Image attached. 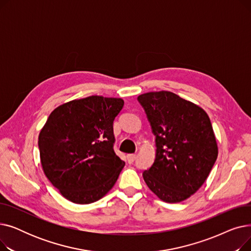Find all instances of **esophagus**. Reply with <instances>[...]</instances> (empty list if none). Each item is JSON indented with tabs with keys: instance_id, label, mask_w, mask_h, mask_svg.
<instances>
[{
	"instance_id": "esophagus-1",
	"label": "esophagus",
	"mask_w": 251,
	"mask_h": 251,
	"mask_svg": "<svg viewBox=\"0 0 251 251\" xmlns=\"http://www.w3.org/2000/svg\"><path fill=\"white\" fill-rule=\"evenodd\" d=\"M135 160H136V154L131 153V154H128V155H127V161H128L129 164H132Z\"/></svg>"
}]
</instances>
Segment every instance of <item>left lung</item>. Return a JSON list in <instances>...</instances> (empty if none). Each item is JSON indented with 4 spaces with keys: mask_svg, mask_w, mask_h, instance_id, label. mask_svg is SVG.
Masks as SVG:
<instances>
[{
    "mask_svg": "<svg viewBox=\"0 0 251 251\" xmlns=\"http://www.w3.org/2000/svg\"><path fill=\"white\" fill-rule=\"evenodd\" d=\"M155 136L152 166L142 176L160 200L175 203L187 200L208 177L218 157L212 123L199 105L171 91L140 95Z\"/></svg>",
    "mask_w": 251,
    "mask_h": 251,
    "instance_id": "obj_1",
    "label": "left lung"
}]
</instances>
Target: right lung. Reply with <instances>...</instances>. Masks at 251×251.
Here are the masks:
<instances>
[{"instance_id":"add662e5","label":"right lung","mask_w":251,"mask_h":251,"mask_svg":"<svg viewBox=\"0 0 251 251\" xmlns=\"http://www.w3.org/2000/svg\"><path fill=\"white\" fill-rule=\"evenodd\" d=\"M124 105L117 98L91 96L63 103L38 135L44 173L74 203L88 204L115 185L125 163L114 151L113 123Z\"/></svg>"}]
</instances>
